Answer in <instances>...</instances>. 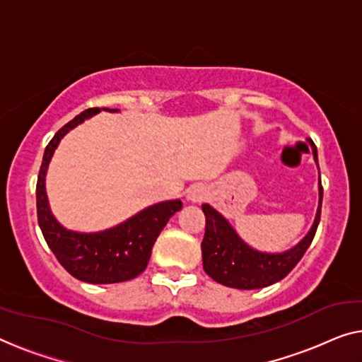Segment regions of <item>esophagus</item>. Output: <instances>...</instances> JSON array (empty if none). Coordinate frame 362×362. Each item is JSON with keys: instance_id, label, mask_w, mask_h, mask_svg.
Returning <instances> with one entry per match:
<instances>
[{"instance_id": "esophagus-1", "label": "esophagus", "mask_w": 362, "mask_h": 362, "mask_svg": "<svg viewBox=\"0 0 362 362\" xmlns=\"http://www.w3.org/2000/svg\"><path fill=\"white\" fill-rule=\"evenodd\" d=\"M206 197H208L206 187L199 185V183H197V185H192L187 190V199H188V202H192V203L203 202V199H206Z\"/></svg>"}]
</instances>
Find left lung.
Wrapping results in <instances>:
<instances>
[{"label": "left lung", "instance_id": "left-lung-1", "mask_svg": "<svg viewBox=\"0 0 362 362\" xmlns=\"http://www.w3.org/2000/svg\"><path fill=\"white\" fill-rule=\"evenodd\" d=\"M310 146L319 170V206L309 233L291 249L284 252H263L255 249L237 234L234 226L218 209L208 203L203 204V213L206 216V230L202 242L203 269L216 283L234 289L267 288L288 276L291 269L304 257L320 223L323 197L317 148L314 143H310Z\"/></svg>", "mask_w": 362, "mask_h": 362}]
</instances>
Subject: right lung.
Masks as SVG:
<instances>
[{
  "mask_svg": "<svg viewBox=\"0 0 362 362\" xmlns=\"http://www.w3.org/2000/svg\"><path fill=\"white\" fill-rule=\"evenodd\" d=\"M102 110L118 113V109H88L68 122L43 153L37 179V218L42 234L57 260L71 276L90 284H113L136 278L146 269L154 242L165 224L182 209L179 198L149 204L120 224L95 233H79L64 228L48 203L45 177L50 160L62 139L81 123Z\"/></svg>",
  "mask_w": 362,
  "mask_h": 362,
  "instance_id": "1",
  "label": "right lung"
}]
</instances>
